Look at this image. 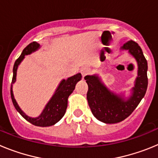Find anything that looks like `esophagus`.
Instances as JSON below:
<instances>
[{"mask_svg": "<svg viewBox=\"0 0 158 158\" xmlns=\"http://www.w3.org/2000/svg\"><path fill=\"white\" fill-rule=\"evenodd\" d=\"M90 69L89 68H88V67H83L81 69V73L82 77H85L87 76L88 74H89L90 73Z\"/></svg>", "mask_w": 158, "mask_h": 158, "instance_id": "esophagus-1", "label": "esophagus"}]
</instances>
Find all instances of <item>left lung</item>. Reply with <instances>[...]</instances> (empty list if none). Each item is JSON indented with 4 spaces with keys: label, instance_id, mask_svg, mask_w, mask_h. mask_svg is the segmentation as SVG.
<instances>
[{
    "label": "left lung",
    "instance_id": "8db88e82",
    "mask_svg": "<svg viewBox=\"0 0 158 158\" xmlns=\"http://www.w3.org/2000/svg\"><path fill=\"white\" fill-rule=\"evenodd\" d=\"M122 48L129 51L139 65L138 77L133 88V93L127 100L111 93L100 82L98 77H85L89 86L87 100L89 107L93 115L105 123H116L127 118L144 97L147 89V61L141 47L138 43L131 40L125 43Z\"/></svg>",
    "mask_w": 158,
    "mask_h": 158
}]
</instances>
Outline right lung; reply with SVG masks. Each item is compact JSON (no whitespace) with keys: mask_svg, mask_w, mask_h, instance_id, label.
<instances>
[{"mask_svg":"<svg viewBox=\"0 0 158 158\" xmlns=\"http://www.w3.org/2000/svg\"><path fill=\"white\" fill-rule=\"evenodd\" d=\"M39 47H40L39 43L36 42H32L23 49L20 56L16 60L15 64H14L12 85L16 81L17 67L19 64L21 62L22 60L23 59L25 55L30 54L31 52L36 51ZM81 74L77 73L76 75L69 77L66 80H62L54 95L52 96V98L48 102V104H47L41 115L37 118H30L27 115H25L23 111L19 108L16 100L14 98L12 85H11V98H12L14 107H16V109L19 111V114L29 123L38 127L52 126L64 116L67 108L68 97L74 90L76 84L79 81H81Z\"/></svg>","mask_w":158,"mask_h":158,"instance_id":"obj_1","label":"right lung"}]
</instances>
